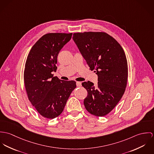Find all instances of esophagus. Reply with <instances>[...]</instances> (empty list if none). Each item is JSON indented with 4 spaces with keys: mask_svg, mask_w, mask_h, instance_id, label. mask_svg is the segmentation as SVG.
Returning <instances> with one entry per match:
<instances>
[{
    "mask_svg": "<svg viewBox=\"0 0 154 154\" xmlns=\"http://www.w3.org/2000/svg\"><path fill=\"white\" fill-rule=\"evenodd\" d=\"M76 85L77 87H81L82 86V83L79 82H76Z\"/></svg>",
    "mask_w": 154,
    "mask_h": 154,
    "instance_id": "34e87169",
    "label": "esophagus"
}]
</instances>
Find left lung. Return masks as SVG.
I'll return each mask as SVG.
<instances>
[{
	"mask_svg": "<svg viewBox=\"0 0 154 154\" xmlns=\"http://www.w3.org/2000/svg\"><path fill=\"white\" fill-rule=\"evenodd\" d=\"M73 40L90 69L98 75V84L82 83L87 91L84 100L86 110L102 117L109 113L123 95L128 82V67L125 53L112 36L103 32L73 34Z\"/></svg>",
	"mask_w": 154,
	"mask_h": 154,
	"instance_id": "1",
	"label": "left lung"
}]
</instances>
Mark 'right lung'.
I'll list each match as a JSON object with an SVG mask.
<instances>
[{
	"instance_id": "add662e5",
	"label": "right lung",
	"mask_w": 154,
	"mask_h": 154,
	"mask_svg": "<svg viewBox=\"0 0 154 154\" xmlns=\"http://www.w3.org/2000/svg\"><path fill=\"white\" fill-rule=\"evenodd\" d=\"M72 33H48L33 45L25 65L23 80L29 100L43 117L54 119L63 112L75 81L53 77L57 56L71 39Z\"/></svg>"
}]
</instances>
